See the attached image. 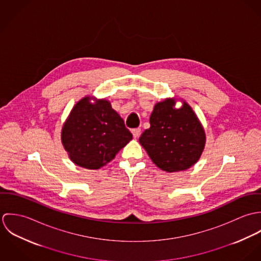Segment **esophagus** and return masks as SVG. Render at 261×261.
Here are the masks:
<instances>
[{
    "label": "esophagus",
    "instance_id": "esophagus-1",
    "mask_svg": "<svg viewBox=\"0 0 261 261\" xmlns=\"http://www.w3.org/2000/svg\"><path fill=\"white\" fill-rule=\"evenodd\" d=\"M132 134H133V136H134L135 139L139 138V137L141 136V128H134V129L132 130Z\"/></svg>",
    "mask_w": 261,
    "mask_h": 261
}]
</instances>
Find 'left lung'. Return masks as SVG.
I'll return each instance as SVG.
<instances>
[{
    "instance_id": "8db88e82",
    "label": "left lung",
    "mask_w": 261,
    "mask_h": 261,
    "mask_svg": "<svg viewBox=\"0 0 261 261\" xmlns=\"http://www.w3.org/2000/svg\"><path fill=\"white\" fill-rule=\"evenodd\" d=\"M177 98H166L154 105L149 128L140 138L152 163L168 173L185 171L194 166L206 145L205 129L185 100L176 108Z\"/></svg>"
}]
</instances>
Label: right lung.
I'll list each match as a JSON object with an SVG mask.
<instances>
[{
	"label": "right lung",
	"mask_w": 261,
	"mask_h": 261,
	"mask_svg": "<svg viewBox=\"0 0 261 261\" xmlns=\"http://www.w3.org/2000/svg\"><path fill=\"white\" fill-rule=\"evenodd\" d=\"M132 139L111 101L90 95L75 103L61 129V143L69 159L88 170L106 166Z\"/></svg>",
	"instance_id": "right-lung-1"
}]
</instances>
